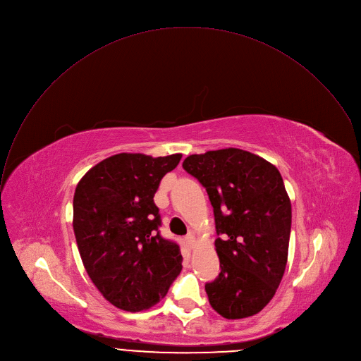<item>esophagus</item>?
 Instances as JSON below:
<instances>
[{
	"mask_svg": "<svg viewBox=\"0 0 361 361\" xmlns=\"http://www.w3.org/2000/svg\"><path fill=\"white\" fill-rule=\"evenodd\" d=\"M185 242H186V245H188L189 247H193V245H195V235H193V233H188V235L185 236Z\"/></svg>",
	"mask_w": 361,
	"mask_h": 361,
	"instance_id": "esophagus-1",
	"label": "esophagus"
}]
</instances>
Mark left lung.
Listing matches in <instances>:
<instances>
[{"label":"left lung","mask_w":361,"mask_h":361,"mask_svg":"<svg viewBox=\"0 0 361 361\" xmlns=\"http://www.w3.org/2000/svg\"><path fill=\"white\" fill-rule=\"evenodd\" d=\"M183 169L213 206L221 273L204 284L210 306L225 319L259 313L281 281L292 228V203L280 172L263 158L228 148L190 155Z\"/></svg>","instance_id":"1"}]
</instances>
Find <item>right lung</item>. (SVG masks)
I'll return each mask as SVG.
<instances>
[{"instance_id": "1", "label": "right lung", "mask_w": 361, "mask_h": 361, "mask_svg": "<svg viewBox=\"0 0 361 361\" xmlns=\"http://www.w3.org/2000/svg\"><path fill=\"white\" fill-rule=\"evenodd\" d=\"M182 155L118 154L91 168L74 195V233L88 276L126 312L155 306L182 270L179 245L164 239L154 202Z\"/></svg>"}]
</instances>
